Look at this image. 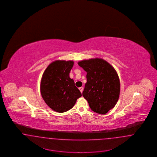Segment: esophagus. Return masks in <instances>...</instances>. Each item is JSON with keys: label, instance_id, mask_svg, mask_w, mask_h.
I'll use <instances>...</instances> for the list:
<instances>
[{"label": "esophagus", "instance_id": "obj_1", "mask_svg": "<svg viewBox=\"0 0 157 157\" xmlns=\"http://www.w3.org/2000/svg\"><path fill=\"white\" fill-rule=\"evenodd\" d=\"M79 90H80L81 92V93H82V92H83V87H80V88H79Z\"/></svg>", "mask_w": 157, "mask_h": 157}]
</instances>
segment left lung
Masks as SVG:
<instances>
[{"instance_id":"8db88e82","label":"left lung","mask_w":157,"mask_h":157,"mask_svg":"<svg viewBox=\"0 0 157 157\" xmlns=\"http://www.w3.org/2000/svg\"><path fill=\"white\" fill-rule=\"evenodd\" d=\"M78 63L87 72L83 97L94 112L106 113L115 106L120 97V78L117 71L101 58L83 60Z\"/></svg>"}]
</instances>
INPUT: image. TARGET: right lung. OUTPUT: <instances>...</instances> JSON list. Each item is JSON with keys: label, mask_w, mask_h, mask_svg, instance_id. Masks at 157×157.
Here are the masks:
<instances>
[{"label": "right lung", "mask_w": 157, "mask_h": 157, "mask_svg": "<svg viewBox=\"0 0 157 157\" xmlns=\"http://www.w3.org/2000/svg\"><path fill=\"white\" fill-rule=\"evenodd\" d=\"M73 60H56L45 69L40 81V93L45 103L56 112L71 109L82 94L69 77Z\"/></svg>", "instance_id": "obj_1"}]
</instances>
